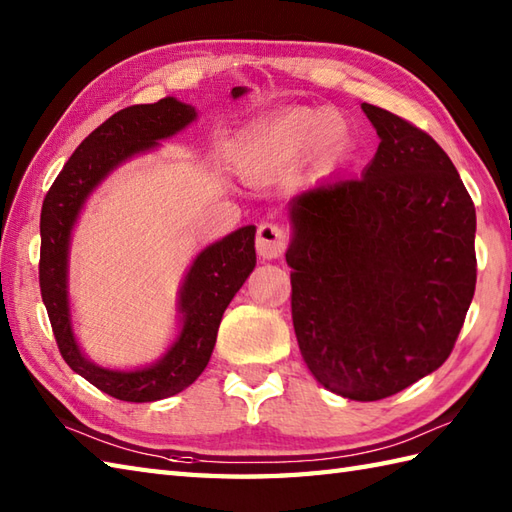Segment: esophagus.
Segmentation results:
<instances>
[{"instance_id": "esophagus-1", "label": "esophagus", "mask_w": 512, "mask_h": 512, "mask_svg": "<svg viewBox=\"0 0 512 512\" xmlns=\"http://www.w3.org/2000/svg\"><path fill=\"white\" fill-rule=\"evenodd\" d=\"M255 246L259 257L264 259H277L284 255V250L288 246V235L284 228L273 222H262L257 226V237H255Z\"/></svg>"}]
</instances>
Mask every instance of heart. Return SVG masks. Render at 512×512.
Here are the masks:
<instances>
[{"mask_svg":"<svg viewBox=\"0 0 512 512\" xmlns=\"http://www.w3.org/2000/svg\"><path fill=\"white\" fill-rule=\"evenodd\" d=\"M343 140L341 116L330 107H288L246 127L233 140L231 158L244 178L266 180L306 156L328 165Z\"/></svg>","mask_w":512,"mask_h":512,"instance_id":"1","label":"heart"}]
</instances>
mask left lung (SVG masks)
Listing matches in <instances>:
<instances>
[{"mask_svg":"<svg viewBox=\"0 0 512 512\" xmlns=\"http://www.w3.org/2000/svg\"><path fill=\"white\" fill-rule=\"evenodd\" d=\"M378 151L361 178L290 202V308L323 387L380 400L438 369L458 341L475 279V206L444 149L363 103Z\"/></svg>","mask_w":512,"mask_h":512,"instance_id":"8db88e82","label":"left lung"}]
</instances>
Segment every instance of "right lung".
Wrapping results in <instances>:
<instances>
[{"label":"right lung","mask_w":512,"mask_h":512,"mask_svg":"<svg viewBox=\"0 0 512 512\" xmlns=\"http://www.w3.org/2000/svg\"><path fill=\"white\" fill-rule=\"evenodd\" d=\"M233 88V99L242 94ZM195 118L191 105L160 99L151 105H132L116 112L74 149L41 206L39 286L48 319L63 361L105 394L125 402H154L189 387L209 363L222 314L235 292L255 268V226L215 242L195 259L182 286L180 308L184 323L178 341L160 363L138 372H112L83 358L70 328L65 266L72 224L90 191L116 165L156 140L176 134Z\"/></svg>","instance_id":"add662e5"}]
</instances>
